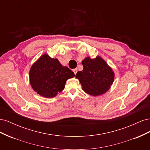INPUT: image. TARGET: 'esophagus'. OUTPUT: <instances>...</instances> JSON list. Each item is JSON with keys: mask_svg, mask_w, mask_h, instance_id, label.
<instances>
[{"mask_svg": "<svg viewBox=\"0 0 150 150\" xmlns=\"http://www.w3.org/2000/svg\"><path fill=\"white\" fill-rule=\"evenodd\" d=\"M73 72H74V74H76L77 72H78V69H73Z\"/></svg>", "mask_w": 150, "mask_h": 150, "instance_id": "esophagus-1", "label": "esophagus"}]
</instances>
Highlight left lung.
<instances>
[{
	"mask_svg": "<svg viewBox=\"0 0 150 150\" xmlns=\"http://www.w3.org/2000/svg\"><path fill=\"white\" fill-rule=\"evenodd\" d=\"M83 70L76 75L82 85L84 91L92 96L105 93L110 88L114 81L115 74L101 57L95 59L89 57L82 61Z\"/></svg>",
	"mask_w": 150,
	"mask_h": 150,
	"instance_id": "left-lung-1",
	"label": "left lung"
}]
</instances>
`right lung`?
I'll return each instance as SVG.
<instances>
[{"instance_id": "obj_1", "label": "right lung", "mask_w": 150, "mask_h": 150, "mask_svg": "<svg viewBox=\"0 0 150 150\" xmlns=\"http://www.w3.org/2000/svg\"><path fill=\"white\" fill-rule=\"evenodd\" d=\"M74 73L63 66L57 59L44 54L32 66L29 72L30 83L40 96L53 98L64 89L66 81Z\"/></svg>"}]
</instances>
